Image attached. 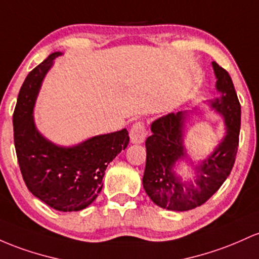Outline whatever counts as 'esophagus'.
<instances>
[{
  "label": "esophagus",
  "instance_id": "1",
  "mask_svg": "<svg viewBox=\"0 0 259 259\" xmlns=\"http://www.w3.org/2000/svg\"><path fill=\"white\" fill-rule=\"evenodd\" d=\"M130 137L132 143H136V144L143 143L145 137H147V130H145L144 122L142 121L136 122V123L131 127Z\"/></svg>",
  "mask_w": 259,
  "mask_h": 259
}]
</instances>
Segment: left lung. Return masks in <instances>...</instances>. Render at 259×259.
<instances>
[{"mask_svg":"<svg viewBox=\"0 0 259 259\" xmlns=\"http://www.w3.org/2000/svg\"><path fill=\"white\" fill-rule=\"evenodd\" d=\"M213 65L219 97L210 101L211 109L222 114L225 136L213 153L196 166L194 180L184 181L174 170L176 161L187 156L184 145V126L187 111L171 112L152 123V136L145 141L147 161L143 187L150 199L168 210L185 211L213 196L230 175L239 147L241 105L228 72Z\"/></svg>","mask_w":259,"mask_h":259,"instance_id":"left-lung-1","label":"left lung"}]
</instances>
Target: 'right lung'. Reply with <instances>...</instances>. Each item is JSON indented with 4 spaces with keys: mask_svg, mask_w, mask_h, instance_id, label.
I'll use <instances>...</instances> for the list:
<instances>
[{
    "mask_svg": "<svg viewBox=\"0 0 259 259\" xmlns=\"http://www.w3.org/2000/svg\"><path fill=\"white\" fill-rule=\"evenodd\" d=\"M62 55H49L25 78L13 114L14 147L23 180L36 198L60 211H78L94 202L110 161L130 142L126 128L92 137L74 147H59L35 126L33 110L41 82Z\"/></svg>",
    "mask_w": 259,
    "mask_h": 259,
    "instance_id": "obj_1",
    "label": "right lung"
}]
</instances>
